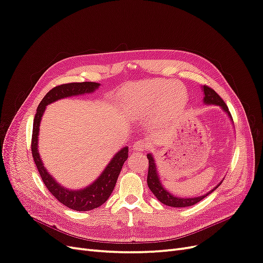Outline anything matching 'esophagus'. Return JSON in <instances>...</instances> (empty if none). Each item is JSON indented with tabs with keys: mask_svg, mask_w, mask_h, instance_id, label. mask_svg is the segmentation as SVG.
I'll list each match as a JSON object with an SVG mask.
<instances>
[{
	"mask_svg": "<svg viewBox=\"0 0 263 263\" xmlns=\"http://www.w3.org/2000/svg\"><path fill=\"white\" fill-rule=\"evenodd\" d=\"M147 148V144L145 140H138L133 145V150L135 151H144Z\"/></svg>",
	"mask_w": 263,
	"mask_h": 263,
	"instance_id": "34e87169",
	"label": "esophagus"
}]
</instances>
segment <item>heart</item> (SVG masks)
Masks as SVG:
<instances>
[{
    "mask_svg": "<svg viewBox=\"0 0 263 263\" xmlns=\"http://www.w3.org/2000/svg\"><path fill=\"white\" fill-rule=\"evenodd\" d=\"M185 103L184 93L172 82L154 81L133 87L127 91L125 104L130 112L139 116H149L156 112L159 119L177 114Z\"/></svg>",
    "mask_w": 263,
    "mask_h": 263,
    "instance_id": "1",
    "label": "heart"
}]
</instances>
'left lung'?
Segmentation results:
<instances>
[{"label":"left lung","instance_id":"1","mask_svg":"<svg viewBox=\"0 0 263 263\" xmlns=\"http://www.w3.org/2000/svg\"><path fill=\"white\" fill-rule=\"evenodd\" d=\"M202 90H203V94H204V99H203L204 104L220 106L221 109L224 110V112H226V114L230 118V121H233L232 115H230V113H229L227 105L225 104V102L222 101V99L219 97V95L213 89H211V87L206 86V85L202 86ZM147 158L149 160V169H148V178H147L148 186H149L151 192L155 194V196L158 198L159 201L163 203L164 205L171 206V208H187V206H192L200 201H202L203 198L208 196L209 194H211L213 191H215L220 185V183H221V181H220L213 190L209 191L208 193L203 194L201 196H196V197L177 196V195L172 194L171 192H169V191L166 190L161 183L160 177H159V173H158L156 160H155L153 154H148Z\"/></svg>","mask_w":263,"mask_h":263}]
</instances>
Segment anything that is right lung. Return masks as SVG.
<instances>
[{
	"label": "right lung",
	"instance_id": "obj_1",
	"mask_svg": "<svg viewBox=\"0 0 263 263\" xmlns=\"http://www.w3.org/2000/svg\"><path fill=\"white\" fill-rule=\"evenodd\" d=\"M100 83L97 82H74L61 84L53 87L47 93L42 102L39 103L37 107V112L34 118L33 125V137H31V154H33L34 161L41 174L42 180L44 181L45 185L48 189L49 192L57 198V200L66 205L67 208L79 211L85 212L91 211L97 208H100L102 204H104L107 198L112 194L115 187L117 178L121 173L124 162L128 158V147H124L118 153L110 159L109 163L106 168L103 170L99 178H97L90 185H87L80 190L67 189L62 186L59 182L52 178L51 174L45 168L42 161V158L39 156L38 151V135H39V126H41L42 117L46 109V106L51 104V103L66 99L70 97H77V95L90 94L100 87Z\"/></svg>",
	"mask_w": 263,
	"mask_h": 263
}]
</instances>
